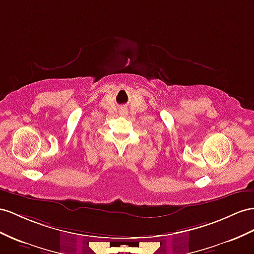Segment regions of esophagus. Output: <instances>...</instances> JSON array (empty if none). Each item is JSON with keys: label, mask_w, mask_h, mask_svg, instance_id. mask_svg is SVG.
<instances>
[{"label": "esophagus", "mask_w": 254, "mask_h": 254, "mask_svg": "<svg viewBox=\"0 0 254 254\" xmlns=\"http://www.w3.org/2000/svg\"><path fill=\"white\" fill-rule=\"evenodd\" d=\"M119 114H120L121 116H127V115L128 114V112H127V108H125V107H121V108L119 109Z\"/></svg>", "instance_id": "esophagus-1"}]
</instances>
